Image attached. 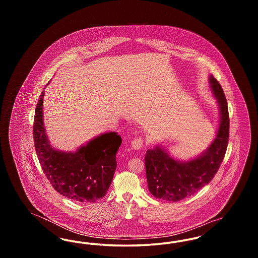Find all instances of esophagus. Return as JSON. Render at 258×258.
<instances>
[{"label": "esophagus", "instance_id": "1", "mask_svg": "<svg viewBox=\"0 0 258 258\" xmlns=\"http://www.w3.org/2000/svg\"><path fill=\"white\" fill-rule=\"evenodd\" d=\"M143 144H144V140L142 137H137L135 138L133 141H132V147L135 150H139L141 148L143 147Z\"/></svg>", "mask_w": 258, "mask_h": 258}]
</instances>
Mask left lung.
Masks as SVG:
<instances>
[{
    "label": "left lung",
    "mask_w": 258,
    "mask_h": 258,
    "mask_svg": "<svg viewBox=\"0 0 258 258\" xmlns=\"http://www.w3.org/2000/svg\"><path fill=\"white\" fill-rule=\"evenodd\" d=\"M209 82L221 116L217 135L208 149L199 157L187 161L173 159L160 146L146 153L148 188L159 199L176 202L195 195L212 181L221 166L228 144L229 114L221 84L213 75H210Z\"/></svg>",
    "instance_id": "left-lung-1"
}]
</instances>
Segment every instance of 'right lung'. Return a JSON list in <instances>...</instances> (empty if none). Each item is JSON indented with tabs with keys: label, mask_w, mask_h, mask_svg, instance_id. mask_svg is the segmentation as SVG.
Returning <instances> with one entry per match:
<instances>
[{
	"label": "right lung",
	"mask_w": 258,
	"mask_h": 258,
	"mask_svg": "<svg viewBox=\"0 0 258 258\" xmlns=\"http://www.w3.org/2000/svg\"><path fill=\"white\" fill-rule=\"evenodd\" d=\"M44 92L37 101L34 141L37 158L50 184L60 195L78 202H95L106 195L117 167L116 153L122 143L117 133H106L75 152L50 145L43 124Z\"/></svg>",
	"instance_id": "obj_1"
}]
</instances>
